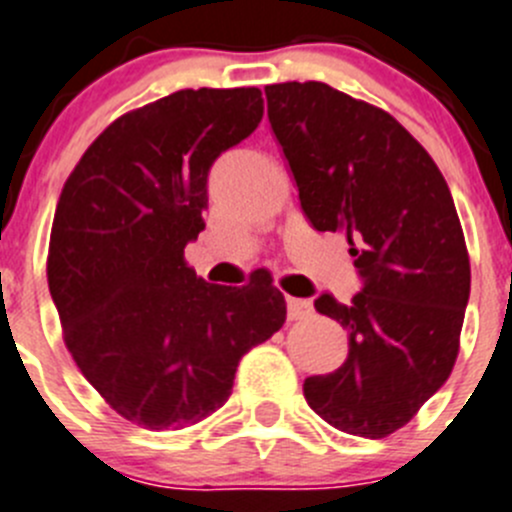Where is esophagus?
I'll return each mask as SVG.
<instances>
[{
    "instance_id": "1",
    "label": "esophagus",
    "mask_w": 512,
    "mask_h": 512,
    "mask_svg": "<svg viewBox=\"0 0 512 512\" xmlns=\"http://www.w3.org/2000/svg\"><path fill=\"white\" fill-rule=\"evenodd\" d=\"M311 301L306 299H286V314H289V321H299V319H309L311 316Z\"/></svg>"
}]
</instances>
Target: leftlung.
Segmentation results:
<instances>
[{
  "instance_id": "left-lung-1",
  "label": "left lung",
  "mask_w": 512,
  "mask_h": 512,
  "mask_svg": "<svg viewBox=\"0 0 512 512\" xmlns=\"http://www.w3.org/2000/svg\"><path fill=\"white\" fill-rule=\"evenodd\" d=\"M269 120L316 231L344 233L364 289L316 311L347 329V362L304 382L311 410L347 435L405 427L460 352L470 256L450 188L382 107L326 82L266 87Z\"/></svg>"
}]
</instances>
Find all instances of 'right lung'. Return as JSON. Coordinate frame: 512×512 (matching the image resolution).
<instances>
[{"mask_svg":"<svg viewBox=\"0 0 512 512\" xmlns=\"http://www.w3.org/2000/svg\"><path fill=\"white\" fill-rule=\"evenodd\" d=\"M264 118L259 87L178 90L107 125L65 180L47 253L62 339L87 382L145 430L221 410L243 354L286 321L271 274L198 279L208 170Z\"/></svg>","mask_w":512,"mask_h":512,"instance_id":"right-lung-1","label":"right lung"}]
</instances>
